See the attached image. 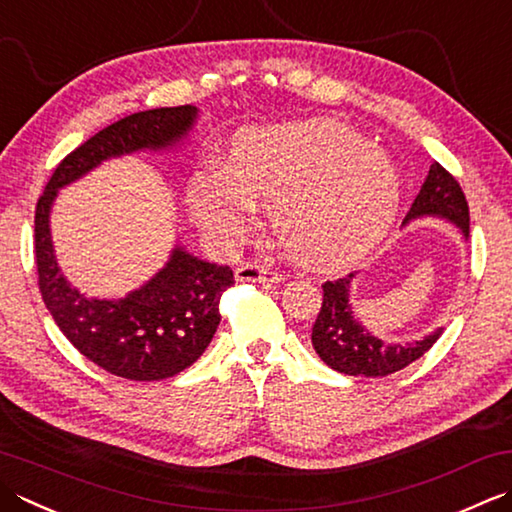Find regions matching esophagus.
Listing matches in <instances>:
<instances>
[{"label":"esophagus","instance_id":"1","mask_svg":"<svg viewBox=\"0 0 512 512\" xmlns=\"http://www.w3.org/2000/svg\"><path fill=\"white\" fill-rule=\"evenodd\" d=\"M235 277L239 282H259V284H279L286 279L284 275H279L277 270L262 264H242L235 270Z\"/></svg>","mask_w":512,"mask_h":512}]
</instances>
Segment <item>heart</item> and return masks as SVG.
Instances as JSON below:
<instances>
[{"instance_id": "obj_1", "label": "heart", "mask_w": 512, "mask_h": 512, "mask_svg": "<svg viewBox=\"0 0 512 512\" xmlns=\"http://www.w3.org/2000/svg\"><path fill=\"white\" fill-rule=\"evenodd\" d=\"M402 195L390 157L333 119L248 126L226 164H210L190 186V206L219 244L242 242L268 202L273 233L290 257L342 268L382 242Z\"/></svg>"}]
</instances>
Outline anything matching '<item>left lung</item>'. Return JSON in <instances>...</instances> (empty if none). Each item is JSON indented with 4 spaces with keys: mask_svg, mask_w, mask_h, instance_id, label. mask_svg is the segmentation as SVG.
<instances>
[{
    "mask_svg": "<svg viewBox=\"0 0 512 512\" xmlns=\"http://www.w3.org/2000/svg\"><path fill=\"white\" fill-rule=\"evenodd\" d=\"M424 217L444 219L448 224H455L462 230L464 239L470 235L468 202L462 193V186L437 162L430 166L424 184L419 188V195L404 217V226ZM353 279L355 273H350L322 286L324 302L315 319L313 335H310L317 355L337 373L355 377H386L390 373H397V370L417 362L444 333V328H437L426 337L406 344L384 342V339L375 337L353 313V304H350Z\"/></svg>",
    "mask_w": 512,
    "mask_h": 512,
    "instance_id": "8db88e82",
    "label": "left lung"
}]
</instances>
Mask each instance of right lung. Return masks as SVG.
I'll use <instances>...</instances> for the list:
<instances>
[{
  "label": "right lung",
  "instance_id": "add662e5",
  "mask_svg": "<svg viewBox=\"0 0 512 512\" xmlns=\"http://www.w3.org/2000/svg\"><path fill=\"white\" fill-rule=\"evenodd\" d=\"M197 117V106L153 108L99 130L62 159L35 210L39 290L55 324L90 362L133 382L173 377L202 357L222 319L219 299L235 284L233 270L204 262L177 244L164 268L126 297H86L57 264L50 210L59 190L108 159L179 146Z\"/></svg>",
  "mask_w": 512,
  "mask_h": 512
}]
</instances>
